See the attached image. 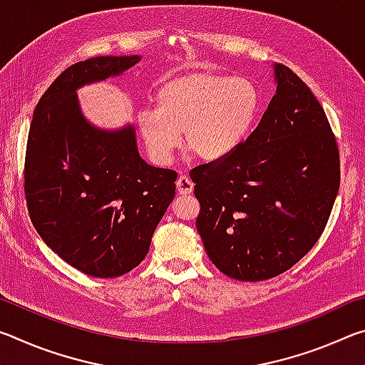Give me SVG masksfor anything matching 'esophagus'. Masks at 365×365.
Here are the masks:
<instances>
[{
  "label": "esophagus",
  "instance_id": "34e87169",
  "mask_svg": "<svg viewBox=\"0 0 365 365\" xmlns=\"http://www.w3.org/2000/svg\"><path fill=\"white\" fill-rule=\"evenodd\" d=\"M193 188H195V185L187 175H185V174L178 175V178H177V191H178V193L190 195V193H193Z\"/></svg>",
  "mask_w": 365,
  "mask_h": 365
}]
</instances>
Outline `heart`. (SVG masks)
I'll return each mask as SVG.
<instances>
[{
    "label": "heart",
    "mask_w": 365,
    "mask_h": 365,
    "mask_svg": "<svg viewBox=\"0 0 365 365\" xmlns=\"http://www.w3.org/2000/svg\"><path fill=\"white\" fill-rule=\"evenodd\" d=\"M257 109L259 95L250 80L191 72L160 86L156 110H141L137 125L148 154L159 165L172 163L180 133L197 159L214 163L243 143Z\"/></svg>",
    "instance_id": "b5f03b06"
}]
</instances>
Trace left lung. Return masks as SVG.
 <instances>
[{
  "label": "left lung",
  "mask_w": 365,
  "mask_h": 365,
  "mask_svg": "<svg viewBox=\"0 0 365 365\" xmlns=\"http://www.w3.org/2000/svg\"><path fill=\"white\" fill-rule=\"evenodd\" d=\"M272 67L275 95L256 130L230 156L190 172L207 256L242 282L272 279L307 255L339 188V154L324 108L292 69Z\"/></svg>",
  "instance_id": "obj_1"
}]
</instances>
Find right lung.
<instances>
[{"label":"right lung","mask_w":365,"mask_h":365,"mask_svg":"<svg viewBox=\"0 0 365 365\" xmlns=\"http://www.w3.org/2000/svg\"><path fill=\"white\" fill-rule=\"evenodd\" d=\"M141 56H100L66 69L34 110L26 153L30 219L49 248L86 275L113 279L143 261L175 196L177 174L140 158L132 123L101 128L77 91L122 76Z\"/></svg>","instance_id":"add662e5"}]
</instances>
